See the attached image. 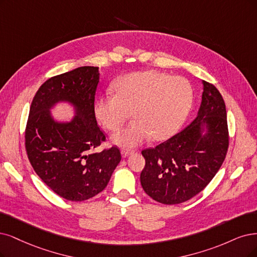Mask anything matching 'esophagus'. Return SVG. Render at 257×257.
Wrapping results in <instances>:
<instances>
[{
	"label": "esophagus",
	"instance_id": "obj_1",
	"mask_svg": "<svg viewBox=\"0 0 257 257\" xmlns=\"http://www.w3.org/2000/svg\"><path fill=\"white\" fill-rule=\"evenodd\" d=\"M132 153H134V151L129 150V149H121V151H120V154H121V157H122V158L128 157V156L131 155Z\"/></svg>",
	"mask_w": 257,
	"mask_h": 257
}]
</instances>
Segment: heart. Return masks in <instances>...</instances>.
I'll use <instances>...</instances> for the list:
<instances>
[{"label":"heart","mask_w":257,"mask_h":257,"mask_svg":"<svg viewBox=\"0 0 257 257\" xmlns=\"http://www.w3.org/2000/svg\"><path fill=\"white\" fill-rule=\"evenodd\" d=\"M114 91L115 95H103L95 101L94 113L103 128L115 131L131 112L135 120L111 138L122 147L140 145L150 137L161 141L173 136L186 118L194 96L185 78L158 71L122 76Z\"/></svg>","instance_id":"heart-1"}]
</instances>
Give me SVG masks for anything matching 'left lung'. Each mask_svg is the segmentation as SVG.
I'll list each match as a JSON object with an SVG mask.
<instances>
[{
  "mask_svg": "<svg viewBox=\"0 0 257 257\" xmlns=\"http://www.w3.org/2000/svg\"><path fill=\"white\" fill-rule=\"evenodd\" d=\"M197 117L178 135L142 151L141 173L145 193L163 204L185 202L212 181L229 148L225 103L215 85L202 81Z\"/></svg>",
  "mask_w": 257,
  "mask_h": 257,
  "instance_id": "left-lung-1",
  "label": "left lung"
}]
</instances>
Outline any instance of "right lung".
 Segmentation results:
<instances>
[{"mask_svg": "<svg viewBox=\"0 0 257 257\" xmlns=\"http://www.w3.org/2000/svg\"><path fill=\"white\" fill-rule=\"evenodd\" d=\"M98 82L97 66H80L47 79L31 104L25 129L28 160L42 181L70 201L88 200L103 191L121 159L116 146L92 153L106 141L94 113ZM62 101L74 107L70 122H57L50 114Z\"/></svg>", "mask_w": 257, "mask_h": 257, "instance_id": "obj_1", "label": "right lung"}]
</instances>
